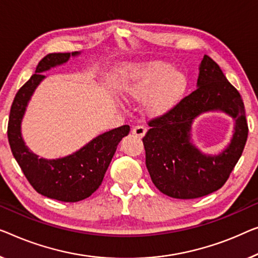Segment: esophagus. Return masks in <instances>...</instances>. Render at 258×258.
<instances>
[{
  "mask_svg": "<svg viewBox=\"0 0 258 258\" xmlns=\"http://www.w3.org/2000/svg\"><path fill=\"white\" fill-rule=\"evenodd\" d=\"M132 133L138 138H142L146 133V127H145V126H141V125L134 126L133 130H132Z\"/></svg>",
  "mask_w": 258,
  "mask_h": 258,
  "instance_id": "34e87169",
  "label": "esophagus"
}]
</instances>
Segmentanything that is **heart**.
<instances>
[{
    "mask_svg": "<svg viewBox=\"0 0 258 258\" xmlns=\"http://www.w3.org/2000/svg\"><path fill=\"white\" fill-rule=\"evenodd\" d=\"M189 87L187 76L163 61L130 68L122 76L120 91L127 99L144 98V109L152 116H161L174 109Z\"/></svg>",
    "mask_w": 258,
    "mask_h": 258,
    "instance_id": "heart-1",
    "label": "heart"
}]
</instances>
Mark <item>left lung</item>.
I'll use <instances>...</instances> for the list:
<instances>
[{
  "label": "left lung",
  "instance_id": "left-lung-1",
  "mask_svg": "<svg viewBox=\"0 0 258 258\" xmlns=\"http://www.w3.org/2000/svg\"><path fill=\"white\" fill-rule=\"evenodd\" d=\"M221 110L236 120L230 145L218 156L202 153L190 142V126L202 113ZM142 138L146 167L154 185L177 199H195L217 191L226 183L242 155L248 124L240 92L209 55H204L197 89L174 109L148 121Z\"/></svg>",
  "mask_w": 258,
  "mask_h": 258
}]
</instances>
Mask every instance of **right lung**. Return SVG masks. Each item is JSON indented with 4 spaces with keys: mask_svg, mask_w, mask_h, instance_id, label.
I'll list each match as a JSON object with an SVG mask.
<instances>
[{
    "mask_svg": "<svg viewBox=\"0 0 258 258\" xmlns=\"http://www.w3.org/2000/svg\"><path fill=\"white\" fill-rule=\"evenodd\" d=\"M79 54L80 52L51 53L44 56L36 73L15 96L8 122L11 152L33 189L45 197L66 203L83 201L98 189L118 144L130 132L128 125L113 128L96 137L78 152L55 160L39 157L25 145L21 124L31 96L45 79L41 73L66 63L71 55Z\"/></svg>",
    "mask_w": 258,
    "mask_h": 258,
    "instance_id": "obj_1",
    "label": "right lung"
}]
</instances>
